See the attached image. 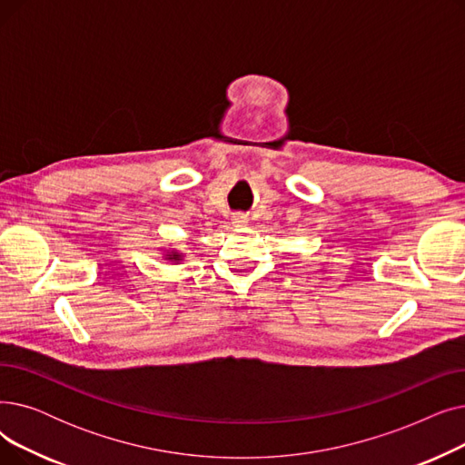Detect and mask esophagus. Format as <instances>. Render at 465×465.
Wrapping results in <instances>:
<instances>
[{
    "label": "esophagus",
    "mask_w": 465,
    "mask_h": 465,
    "mask_svg": "<svg viewBox=\"0 0 465 465\" xmlns=\"http://www.w3.org/2000/svg\"><path fill=\"white\" fill-rule=\"evenodd\" d=\"M248 221H250V217L246 213H242V212L232 215V223H236V225H246Z\"/></svg>",
    "instance_id": "obj_1"
}]
</instances>
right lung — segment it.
<instances>
[{
  "mask_svg": "<svg viewBox=\"0 0 465 465\" xmlns=\"http://www.w3.org/2000/svg\"><path fill=\"white\" fill-rule=\"evenodd\" d=\"M168 259H178V255H173V257H168Z\"/></svg>",
  "mask_w": 465,
  "mask_h": 465,
  "instance_id": "1",
  "label": "right lung"
}]
</instances>
